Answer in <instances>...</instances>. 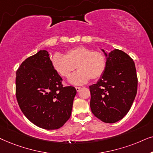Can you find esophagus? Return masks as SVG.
Here are the masks:
<instances>
[{"instance_id": "obj_1", "label": "esophagus", "mask_w": 153, "mask_h": 153, "mask_svg": "<svg viewBox=\"0 0 153 153\" xmlns=\"http://www.w3.org/2000/svg\"><path fill=\"white\" fill-rule=\"evenodd\" d=\"M80 89H81V87H75V89H76V91H79L80 90Z\"/></svg>"}]
</instances>
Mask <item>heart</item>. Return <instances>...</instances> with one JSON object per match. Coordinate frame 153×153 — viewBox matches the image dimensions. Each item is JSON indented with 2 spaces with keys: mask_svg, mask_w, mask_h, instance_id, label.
<instances>
[{
  "mask_svg": "<svg viewBox=\"0 0 153 153\" xmlns=\"http://www.w3.org/2000/svg\"><path fill=\"white\" fill-rule=\"evenodd\" d=\"M54 71L64 78H68L75 68L77 73L71 75L69 82L73 85H82L89 79L98 80L105 73L107 66L106 57L100 51L78 46L67 51L64 56L56 53L51 59Z\"/></svg>",
  "mask_w": 153,
  "mask_h": 153,
  "instance_id": "obj_1",
  "label": "heart"
}]
</instances>
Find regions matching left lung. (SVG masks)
Returning <instances> with one entry per match:
<instances>
[{"label":"left lung","instance_id":"8db88e82","mask_svg":"<svg viewBox=\"0 0 153 153\" xmlns=\"http://www.w3.org/2000/svg\"><path fill=\"white\" fill-rule=\"evenodd\" d=\"M105 73L96 84L89 86L90 108L97 118L105 123H115L127 115L137 92L135 64L123 51L107 52Z\"/></svg>","mask_w":153,"mask_h":153}]
</instances>
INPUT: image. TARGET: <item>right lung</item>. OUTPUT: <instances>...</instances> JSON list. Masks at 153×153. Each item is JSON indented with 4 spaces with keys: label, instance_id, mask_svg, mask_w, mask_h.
Here are the masks:
<instances>
[{
    "label": "right lung",
    "instance_id": "obj_1",
    "mask_svg": "<svg viewBox=\"0 0 153 153\" xmlns=\"http://www.w3.org/2000/svg\"><path fill=\"white\" fill-rule=\"evenodd\" d=\"M47 50L26 59L16 73V97L22 113L38 127L57 129L70 118L75 87H63Z\"/></svg>",
    "mask_w": 153,
    "mask_h": 153
}]
</instances>
